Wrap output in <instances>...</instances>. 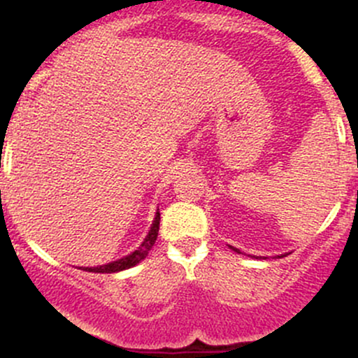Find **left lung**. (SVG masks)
<instances>
[{"label":"left lung","instance_id":"8db88e82","mask_svg":"<svg viewBox=\"0 0 358 358\" xmlns=\"http://www.w3.org/2000/svg\"><path fill=\"white\" fill-rule=\"evenodd\" d=\"M231 248H233V250H234V252H238V253H241V252H239V250H238V248H234V246H231ZM282 257H285V255H282Z\"/></svg>","mask_w":358,"mask_h":358}]
</instances>
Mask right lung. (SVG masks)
Listing matches in <instances>:
<instances>
[{"instance_id":"add662e5","label":"right lung","mask_w":358,"mask_h":358,"mask_svg":"<svg viewBox=\"0 0 358 358\" xmlns=\"http://www.w3.org/2000/svg\"><path fill=\"white\" fill-rule=\"evenodd\" d=\"M158 229H160V212H157V215H155L153 224H152V227H150V233L145 238V241H143L141 245H139V248L134 250L131 255L124 257V259H119L115 262H110V264L99 265V267H86V268H83V271L99 272V274H112V272H120V271H125V268L134 267V265H138L139 262L148 257L150 250L153 248L155 241H157Z\"/></svg>"}]
</instances>
